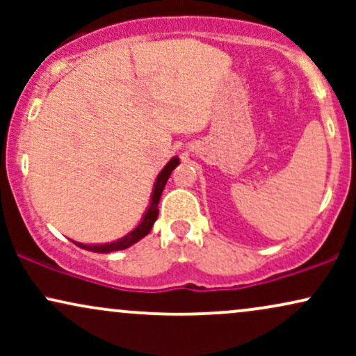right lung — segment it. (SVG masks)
Segmentation results:
<instances>
[{
    "instance_id": "obj_1",
    "label": "right lung",
    "mask_w": 356,
    "mask_h": 356,
    "mask_svg": "<svg viewBox=\"0 0 356 356\" xmlns=\"http://www.w3.org/2000/svg\"><path fill=\"white\" fill-rule=\"evenodd\" d=\"M179 164H181V161H179V157L175 155V157H172L169 162H167L164 169L159 172L157 179H155V182H154L152 194H150L149 206H147V209L144 212V216H142L140 222H138L132 231L127 232L124 238L112 241V243H105V244H83V243H76V241H73V243H75L79 248L87 249V251H92V252H115V251H122V249L134 246V244L138 243L142 238H145V236L150 232V229H152L155 220H157V216H159L157 206H159V201H161L162 191H164L165 184H167V181H169L172 170Z\"/></svg>"
}]
</instances>
